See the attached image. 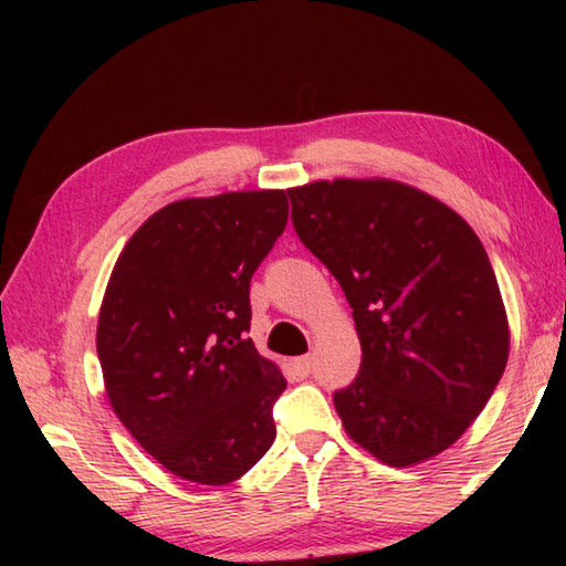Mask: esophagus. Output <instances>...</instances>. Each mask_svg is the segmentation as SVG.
<instances>
[{
    "label": "esophagus",
    "mask_w": 566,
    "mask_h": 566,
    "mask_svg": "<svg viewBox=\"0 0 566 566\" xmlns=\"http://www.w3.org/2000/svg\"><path fill=\"white\" fill-rule=\"evenodd\" d=\"M292 369H294V375L296 377H310V371H312V357H296V359H292Z\"/></svg>",
    "instance_id": "obj_1"
}]
</instances>
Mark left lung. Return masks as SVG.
<instances>
[{"mask_svg": "<svg viewBox=\"0 0 566 566\" xmlns=\"http://www.w3.org/2000/svg\"><path fill=\"white\" fill-rule=\"evenodd\" d=\"M304 247L342 284L361 367L334 407L389 467L452 447L490 401L510 322L482 242L452 207L395 179H319L290 189Z\"/></svg>", "mask_w": 566, "mask_h": 566, "instance_id": "1", "label": "left lung"}]
</instances>
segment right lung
Returning <instances> with one entry per match:
<instances>
[{"mask_svg":"<svg viewBox=\"0 0 566 566\" xmlns=\"http://www.w3.org/2000/svg\"><path fill=\"white\" fill-rule=\"evenodd\" d=\"M286 217L284 189L179 199L112 270L97 324L104 389L142 449L187 482H234L276 437L286 379L247 337L249 282Z\"/></svg>","mask_w":566,"mask_h":566,"instance_id":"right-lung-1","label":"right lung"}]
</instances>
